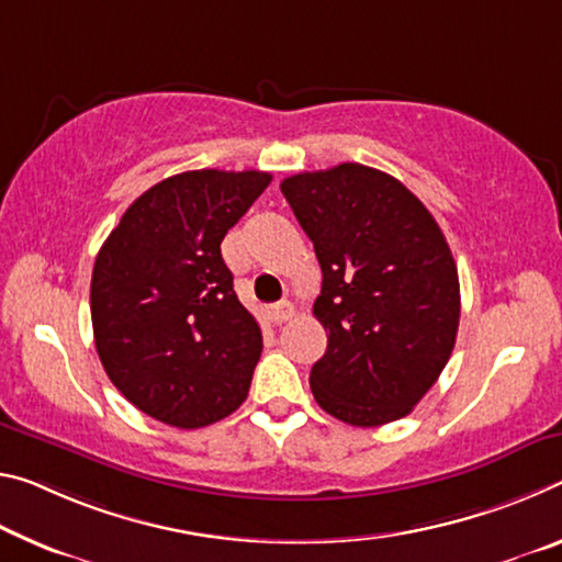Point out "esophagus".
<instances>
[{
	"mask_svg": "<svg viewBox=\"0 0 562 562\" xmlns=\"http://www.w3.org/2000/svg\"><path fill=\"white\" fill-rule=\"evenodd\" d=\"M295 315V307H292V302H288V300H280V302H274V305L270 307V319L272 323H288V319Z\"/></svg>",
	"mask_w": 562,
	"mask_h": 562,
	"instance_id": "34e87169",
	"label": "esophagus"
}]
</instances>
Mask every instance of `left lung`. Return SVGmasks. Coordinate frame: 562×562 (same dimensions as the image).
Wrapping results in <instances>:
<instances>
[{
	"label": "left lung",
	"instance_id": "left-lung-1",
	"mask_svg": "<svg viewBox=\"0 0 562 562\" xmlns=\"http://www.w3.org/2000/svg\"><path fill=\"white\" fill-rule=\"evenodd\" d=\"M280 190L323 267L317 405L355 427L400 420L456 347L460 282L442 229L403 182L358 162L292 175Z\"/></svg>",
	"mask_w": 562,
	"mask_h": 562
}]
</instances>
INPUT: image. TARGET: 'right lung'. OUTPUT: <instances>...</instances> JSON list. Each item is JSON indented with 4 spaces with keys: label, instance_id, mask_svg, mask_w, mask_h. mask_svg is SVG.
Returning <instances> with one entry per match:
<instances>
[{
    "label": "right lung",
    "instance_id": "add662e5",
    "mask_svg": "<svg viewBox=\"0 0 562 562\" xmlns=\"http://www.w3.org/2000/svg\"><path fill=\"white\" fill-rule=\"evenodd\" d=\"M272 182L192 169L130 204L94 260L92 327L112 385L155 420L194 430L245 403L262 333L220 245Z\"/></svg>",
    "mask_w": 562,
    "mask_h": 562
}]
</instances>
